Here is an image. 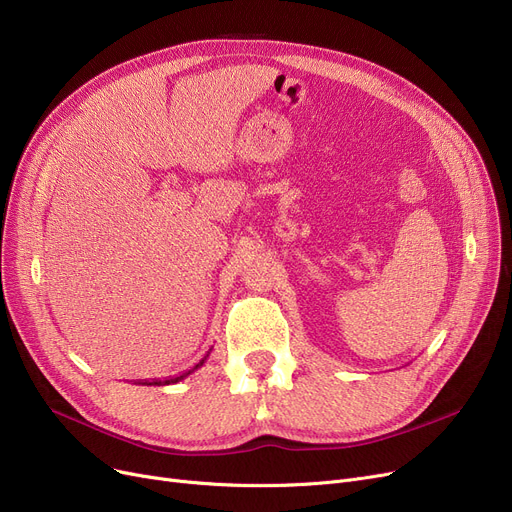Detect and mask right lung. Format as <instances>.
I'll list each match as a JSON object with an SVG mask.
<instances>
[{
	"label": "right lung",
	"mask_w": 512,
	"mask_h": 512,
	"mask_svg": "<svg viewBox=\"0 0 512 512\" xmlns=\"http://www.w3.org/2000/svg\"><path fill=\"white\" fill-rule=\"evenodd\" d=\"M209 353H211V348H209ZM209 353H207V355H205V357H203L195 367H191L188 371H182L180 375H174V378L170 375V378H166V380H139V382H134V384H141V386H170V384H178L180 380H184V378H186V375H191L193 371H197V369L207 361Z\"/></svg>",
	"instance_id": "1"
}]
</instances>
